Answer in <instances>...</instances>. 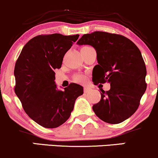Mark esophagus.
I'll return each instance as SVG.
<instances>
[{
  "label": "esophagus",
  "mask_w": 158,
  "mask_h": 158,
  "mask_svg": "<svg viewBox=\"0 0 158 158\" xmlns=\"http://www.w3.org/2000/svg\"><path fill=\"white\" fill-rule=\"evenodd\" d=\"M91 88H89V87H85V88H84V91H85V93H88L90 91H91Z\"/></svg>",
  "instance_id": "obj_1"
}]
</instances>
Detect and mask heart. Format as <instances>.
Listing matches in <instances>:
<instances>
[{"mask_svg": "<svg viewBox=\"0 0 158 158\" xmlns=\"http://www.w3.org/2000/svg\"><path fill=\"white\" fill-rule=\"evenodd\" d=\"M83 79H84V77H83L82 76H79L76 77V80L77 81V82H82Z\"/></svg>", "mask_w": 158, "mask_h": 158, "instance_id": "heart-1", "label": "heart"}]
</instances>
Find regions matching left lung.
I'll list each match as a JSON object with an SVG mask.
<instances>
[{"label": "left lung", "mask_w": 158, "mask_h": 158, "mask_svg": "<svg viewBox=\"0 0 158 158\" xmlns=\"http://www.w3.org/2000/svg\"><path fill=\"white\" fill-rule=\"evenodd\" d=\"M76 44L96 50L98 64L93 69L94 84H110V89H102L100 102L93 106L94 113L109 124L129 118L146 90V67L137 46L124 36L103 31L84 34Z\"/></svg>", "instance_id": "left-lung-1"}]
</instances>
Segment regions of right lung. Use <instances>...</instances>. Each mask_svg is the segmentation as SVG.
I'll return each instance as SVG.
<instances>
[{"mask_svg":"<svg viewBox=\"0 0 158 158\" xmlns=\"http://www.w3.org/2000/svg\"><path fill=\"white\" fill-rule=\"evenodd\" d=\"M79 34L40 35L25 45L15 65V93L27 115L46 128L59 127L70 118L83 87L71 83L64 91L55 82L65 53Z\"/></svg>","mask_w":158,"mask_h":158,"instance_id":"right-lung-1","label":"right lung"}]
</instances>
